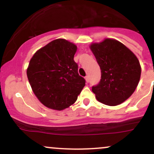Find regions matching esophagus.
I'll list each match as a JSON object with an SVG mask.
<instances>
[{
    "label": "esophagus",
    "mask_w": 154,
    "mask_h": 154,
    "mask_svg": "<svg viewBox=\"0 0 154 154\" xmlns=\"http://www.w3.org/2000/svg\"><path fill=\"white\" fill-rule=\"evenodd\" d=\"M85 80H86V82H89V80H90V79H89V76H86V77H85Z\"/></svg>",
    "instance_id": "esophagus-1"
}]
</instances>
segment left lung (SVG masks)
<instances>
[{"instance_id":"obj_1","label":"left lung","mask_w":154,"mask_h":154,"mask_svg":"<svg viewBox=\"0 0 154 154\" xmlns=\"http://www.w3.org/2000/svg\"><path fill=\"white\" fill-rule=\"evenodd\" d=\"M101 72L100 82L92 87L97 100L108 106L123 103L134 93L140 78L138 59L117 40L106 39L91 46Z\"/></svg>"}]
</instances>
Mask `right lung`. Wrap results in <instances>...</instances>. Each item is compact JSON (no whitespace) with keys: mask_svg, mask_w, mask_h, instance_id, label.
Segmentation results:
<instances>
[{"mask_svg":"<svg viewBox=\"0 0 154 154\" xmlns=\"http://www.w3.org/2000/svg\"><path fill=\"white\" fill-rule=\"evenodd\" d=\"M75 44L64 39L49 43L32 56L26 71L32 89L43 105L63 110L72 105L85 85L74 60Z\"/></svg>","mask_w":154,"mask_h":154,"instance_id":"right-lung-1","label":"right lung"}]
</instances>
